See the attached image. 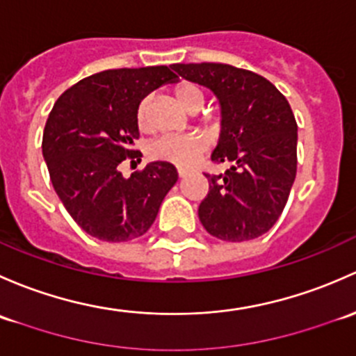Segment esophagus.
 <instances>
[{
  "mask_svg": "<svg viewBox=\"0 0 356 356\" xmlns=\"http://www.w3.org/2000/svg\"><path fill=\"white\" fill-rule=\"evenodd\" d=\"M186 175H188V173H186V170H178V177L179 178H185Z\"/></svg>",
  "mask_w": 356,
  "mask_h": 356,
  "instance_id": "esophagus-1",
  "label": "esophagus"
}]
</instances>
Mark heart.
<instances>
[{
    "mask_svg": "<svg viewBox=\"0 0 356 356\" xmlns=\"http://www.w3.org/2000/svg\"><path fill=\"white\" fill-rule=\"evenodd\" d=\"M175 97L188 113H197L202 109L205 94L199 86L190 82H183L175 89ZM138 128L147 131L151 128V97L142 99L137 108ZM202 138L195 135H166L159 137L149 145L147 154L154 161L170 163L178 168H188L199 159L204 152Z\"/></svg>",
    "mask_w": 356,
    "mask_h": 356,
    "instance_id": "obj_1",
    "label": "heart"
}]
</instances>
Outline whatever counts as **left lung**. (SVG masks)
<instances>
[{"label":"left lung","mask_w":356,"mask_h":356,"mask_svg":"<svg viewBox=\"0 0 356 356\" xmlns=\"http://www.w3.org/2000/svg\"><path fill=\"white\" fill-rule=\"evenodd\" d=\"M171 68L211 89L221 104V135L211 159L232 168L205 175L209 193L199 205L200 222L225 241L262 236L280 219L296 177L298 127L289 102L250 70L222 63Z\"/></svg>","instance_id":"left-lung-1"}]
</instances>
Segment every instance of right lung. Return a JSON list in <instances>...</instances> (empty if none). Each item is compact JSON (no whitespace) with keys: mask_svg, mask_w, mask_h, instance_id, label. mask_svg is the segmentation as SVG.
I'll return each mask as SVG.
<instances>
[{"mask_svg":"<svg viewBox=\"0 0 356 356\" xmlns=\"http://www.w3.org/2000/svg\"><path fill=\"white\" fill-rule=\"evenodd\" d=\"M170 67L106 70L82 79L54 102L42 134L51 183L73 221L102 241H128L152 226L178 179L173 164L154 161L124 178V159L140 161L137 108L164 83Z\"/></svg>","mask_w":356,"mask_h":356,"instance_id":"add662e5","label":"right lung"}]
</instances>
